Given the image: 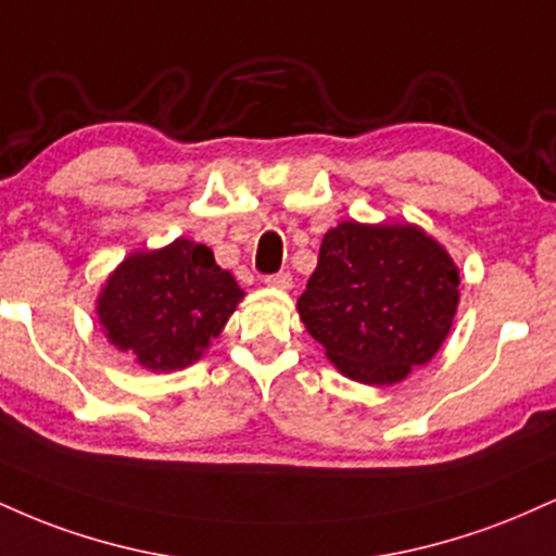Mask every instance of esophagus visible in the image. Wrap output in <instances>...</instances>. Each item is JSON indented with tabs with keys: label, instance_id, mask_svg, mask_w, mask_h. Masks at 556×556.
I'll return each instance as SVG.
<instances>
[{
	"label": "esophagus",
	"instance_id": "esophagus-1",
	"mask_svg": "<svg viewBox=\"0 0 556 556\" xmlns=\"http://www.w3.org/2000/svg\"><path fill=\"white\" fill-rule=\"evenodd\" d=\"M264 282L269 285V287H274V290H290V287H292V274L290 271L269 274V277H266Z\"/></svg>",
	"mask_w": 556,
	"mask_h": 556
}]
</instances>
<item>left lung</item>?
<instances>
[{
  "mask_svg": "<svg viewBox=\"0 0 556 556\" xmlns=\"http://www.w3.org/2000/svg\"><path fill=\"white\" fill-rule=\"evenodd\" d=\"M460 271L416 225L342 222L298 298L300 321L361 384H397L439 353L460 303Z\"/></svg>",
  "mask_w": 556,
  "mask_h": 556,
  "instance_id": "8db88e82",
  "label": "left lung"
}]
</instances>
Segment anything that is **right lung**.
<instances>
[{"mask_svg": "<svg viewBox=\"0 0 556 556\" xmlns=\"http://www.w3.org/2000/svg\"><path fill=\"white\" fill-rule=\"evenodd\" d=\"M245 292L212 248L177 238L130 253L106 279L96 314L106 340L149 371H177L203 355Z\"/></svg>", "mask_w": 556, "mask_h": 556, "instance_id": "1", "label": "right lung"}]
</instances>
